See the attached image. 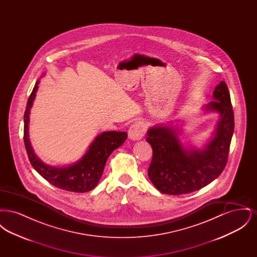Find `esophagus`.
Returning a JSON list of instances; mask_svg holds the SVG:
<instances>
[{"mask_svg":"<svg viewBox=\"0 0 257 257\" xmlns=\"http://www.w3.org/2000/svg\"><path fill=\"white\" fill-rule=\"evenodd\" d=\"M146 133L145 124L142 121H137L132 124L128 130V137L132 141H139L144 138Z\"/></svg>","mask_w":257,"mask_h":257,"instance_id":"obj_1","label":"esophagus"}]
</instances>
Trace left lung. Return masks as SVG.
Masks as SVG:
<instances>
[{"label": "left lung", "mask_w": 257, "mask_h": 257, "mask_svg": "<svg viewBox=\"0 0 257 257\" xmlns=\"http://www.w3.org/2000/svg\"><path fill=\"white\" fill-rule=\"evenodd\" d=\"M214 101L203 109L217 111L220 119L214 136L202 148L184 147L179 130L157 125L147 131L153 150L148 177L161 193L179 196L197 191L218 178L224 170L234 131V113L226 84L215 87Z\"/></svg>", "instance_id": "obj_1"}]
</instances>
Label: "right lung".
I'll return each instance as SVG.
<instances>
[{"label":"right lung","instance_id":"add662e5","mask_svg":"<svg viewBox=\"0 0 257 257\" xmlns=\"http://www.w3.org/2000/svg\"><path fill=\"white\" fill-rule=\"evenodd\" d=\"M38 83L39 81L28 99L24 113L25 147L32 166L50 184L61 190L75 193H86L93 190L102 176L109 156L126 141L127 133L109 131L98 135L82 159L70 166L58 168L45 164L37 157L29 139L30 110L36 98Z\"/></svg>","mask_w":257,"mask_h":257}]
</instances>
